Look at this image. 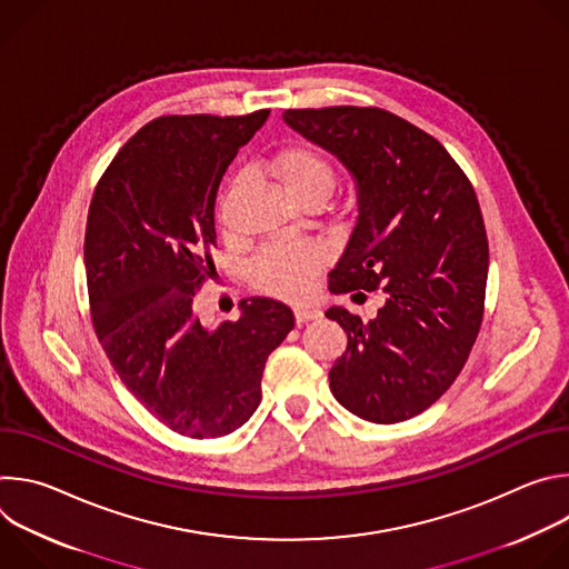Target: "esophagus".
<instances>
[{
	"mask_svg": "<svg viewBox=\"0 0 569 569\" xmlns=\"http://www.w3.org/2000/svg\"><path fill=\"white\" fill-rule=\"evenodd\" d=\"M295 317H297V323H303V321H310V319H319L321 310L299 303V306H295Z\"/></svg>",
	"mask_w": 569,
	"mask_h": 569,
	"instance_id": "1",
	"label": "esophagus"
}]
</instances>
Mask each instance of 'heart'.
<instances>
[{
    "mask_svg": "<svg viewBox=\"0 0 569 569\" xmlns=\"http://www.w3.org/2000/svg\"><path fill=\"white\" fill-rule=\"evenodd\" d=\"M274 171L297 200H327L338 182L333 161L323 152L301 143L288 146L277 154ZM323 259H327V254L315 242L279 240L257 257L250 268V277L252 283L263 292L301 297L310 292Z\"/></svg>",
    "mask_w": 569,
    "mask_h": 569,
    "instance_id": "b5f03b06",
    "label": "heart"
}]
</instances>
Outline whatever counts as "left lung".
<instances>
[{
	"mask_svg": "<svg viewBox=\"0 0 569 569\" xmlns=\"http://www.w3.org/2000/svg\"><path fill=\"white\" fill-rule=\"evenodd\" d=\"M283 119L358 184V218L329 288L385 295L371 321L327 310L349 336L331 391L365 421H408L455 382L481 327L489 240L475 189L432 134L382 108L286 110Z\"/></svg>",
	"mask_w": 569,
	"mask_h": 569,
	"instance_id": "obj_1",
	"label": "left lung"
}]
</instances>
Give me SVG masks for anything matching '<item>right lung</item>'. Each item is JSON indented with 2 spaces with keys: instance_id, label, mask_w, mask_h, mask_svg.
Instances as JSON below:
<instances>
[{
  "instance_id": "obj_1",
  "label": "right lung",
  "mask_w": 569,
  "mask_h": 569,
  "mask_svg": "<svg viewBox=\"0 0 569 569\" xmlns=\"http://www.w3.org/2000/svg\"><path fill=\"white\" fill-rule=\"evenodd\" d=\"M169 114L134 132L101 176L86 227V274L97 338L143 408L191 439L246 423L261 402L268 356L295 327L268 297L209 329L196 295L213 277V204L220 180L266 123Z\"/></svg>"
}]
</instances>
